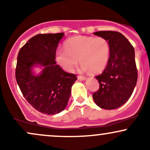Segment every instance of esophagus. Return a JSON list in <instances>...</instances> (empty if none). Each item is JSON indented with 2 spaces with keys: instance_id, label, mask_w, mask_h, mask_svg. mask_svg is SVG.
<instances>
[{
  "instance_id": "34e87169",
  "label": "esophagus",
  "mask_w": 150,
  "mask_h": 150,
  "mask_svg": "<svg viewBox=\"0 0 150 150\" xmlns=\"http://www.w3.org/2000/svg\"><path fill=\"white\" fill-rule=\"evenodd\" d=\"M77 78L80 80H85L86 79H87V77L85 76H83V75H78V76H77Z\"/></svg>"
}]
</instances>
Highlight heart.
I'll use <instances>...</instances> for the list:
<instances>
[{
    "instance_id": "b5f03b06",
    "label": "heart",
    "mask_w": 150,
    "mask_h": 150,
    "mask_svg": "<svg viewBox=\"0 0 150 150\" xmlns=\"http://www.w3.org/2000/svg\"><path fill=\"white\" fill-rule=\"evenodd\" d=\"M111 55V45L106 38L75 36L65 42V50L56 53V61L68 72L77 65L78 59L83 70L99 73L105 69Z\"/></svg>"
}]
</instances>
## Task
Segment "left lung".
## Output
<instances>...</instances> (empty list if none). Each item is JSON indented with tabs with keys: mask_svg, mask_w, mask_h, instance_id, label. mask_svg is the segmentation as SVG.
<instances>
[{
	"mask_svg": "<svg viewBox=\"0 0 150 150\" xmlns=\"http://www.w3.org/2000/svg\"><path fill=\"white\" fill-rule=\"evenodd\" d=\"M94 35L106 38L111 45V55L106 68L95 77L99 89L92 94L94 102L104 109H115L132 95L137 80L135 50L128 39L115 31H100Z\"/></svg>",
	"mask_w": 150,
	"mask_h": 150,
	"instance_id": "8db88e82",
	"label": "left lung"
}]
</instances>
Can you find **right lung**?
I'll use <instances>...</instances> for the list:
<instances>
[{
	"instance_id": "obj_1",
	"label": "right lung",
	"mask_w": 150,
	"mask_h": 150,
	"mask_svg": "<svg viewBox=\"0 0 150 150\" xmlns=\"http://www.w3.org/2000/svg\"><path fill=\"white\" fill-rule=\"evenodd\" d=\"M64 33L39 34L32 37L18 53L15 78L26 100L39 112L47 115L60 113L69 99L76 75L65 72L56 64L58 42ZM36 64L45 67L35 76L31 68Z\"/></svg>"
}]
</instances>
